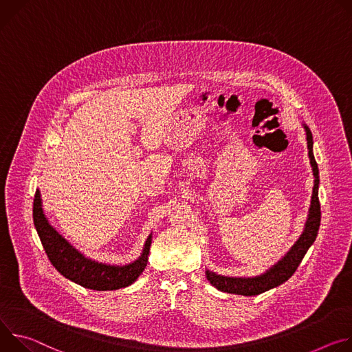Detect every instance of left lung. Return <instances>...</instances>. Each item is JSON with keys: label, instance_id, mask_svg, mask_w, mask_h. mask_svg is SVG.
<instances>
[{"label": "left lung", "instance_id": "obj_1", "mask_svg": "<svg viewBox=\"0 0 352 352\" xmlns=\"http://www.w3.org/2000/svg\"><path fill=\"white\" fill-rule=\"evenodd\" d=\"M303 127L306 130L309 160H310L311 169H314L315 186H314V192H311V201H310L307 221L305 223V229L302 232V235L295 242V245L289 249V252L277 264L272 265L261 276L250 277V278L223 277V276L215 274V272L207 270L206 271L207 280L217 289H219L222 292H228V294L253 296V295L263 294L271 288H276L292 277L298 265L300 264L303 256L306 254L307 249L314 245V242L318 236V230H319L320 218H322L320 203H319V168H318V164H316L315 156H314V138H311V133L307 126L303 124Z\"/></svg>", "mask_w": 352, "mask_h": 352}]
</instances>
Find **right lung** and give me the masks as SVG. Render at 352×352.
I'll use <instances>...</instances> for the list:
<instances>
[{
    "mask_svg": "<svg viewBox=\"0 0 352 352\" xmlns=\"http://www.w3.org/2000/svg\"><path fill=\"white\" fill-rule=\"evenodd\" d=\"M33 222L50 263L61 276L84 288L113 291L129 287L141 276L146 265L151 235L145 242L140 258L127 265L102 264L82 256L49 223L43 214L41 191L38 190L36 191L33 200Z\"/></svg>",
    "mask_w": 352,
    "mask_h": 352,
    "instance_id": "1",
    "label": "right lung"
}]
</instances>
